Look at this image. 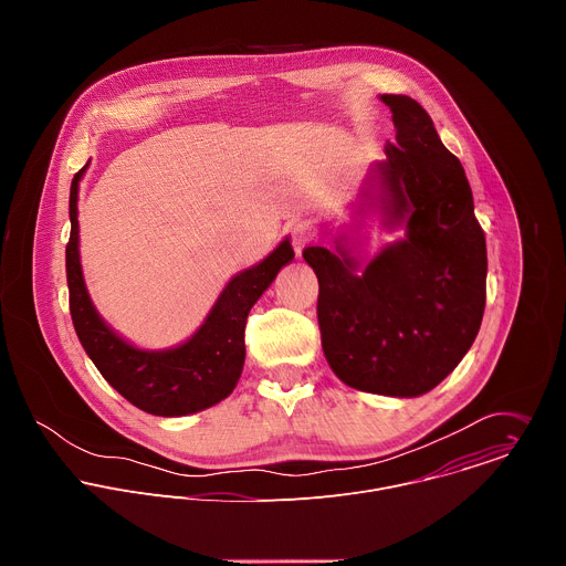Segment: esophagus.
<instances>
[{"mask_svg":"<svg viewBox=\"0 0 566 566\" xmlns=\"http://www.w3.org/2000/svg\"><path fill=\"white\" fill-rule=\"evenodd\" d=\"M289 232H291V244H293V249H295L297 255L302 253V249L308 244V241H313V237H315V228H313V223L306 221V219L295 221Z\"/></svg>","mask_w":566,"mask_h":566,"instance_id":"34e87169","label":"esophagus"}]
</instances>
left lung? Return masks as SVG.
Instances as JSON below:
<instances>
[{"label":"left lung","instance_id":"obj_1","mask_svg":"<svg viewBox=\"0 0 566 566\" xmlns=\"http://www.w3.org/2000/svg\"><path fill=\"white\" fill-rule=\"evenodd\" d=\"M396 140L376 177L391 217L408 237L382 249L356 275V262L308 247L315 271L322 352L334 374L360 391L419 396L465 356L486 306V234L474 217L459 158L441 143L430 114L410 96H380Z\"/></svg>","mask_w":566,"mask_h":566}]
</instances>
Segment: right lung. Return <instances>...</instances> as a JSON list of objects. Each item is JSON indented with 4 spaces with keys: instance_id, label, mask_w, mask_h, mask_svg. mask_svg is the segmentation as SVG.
<instances>
[{
    "instance_id": "obj_1",
    "label": "right lung",
    "mask_w": 566,
    "mask_h": 566,
    "mask_svg": "<svg viewBox=\"0 0 566 566\" xmlns=\"http://www.w3.org/2000/svg\"><path fill=\"white\" fill-rule=\"evenodd\" d=\"M85 168L75 172L71 181V234L66 244L69 311L80 345L85 347L103 378L147 415L184 417L214 406L234 389L241 376L249 311L275 280L277 271L293 260L291 244L282 241L264 262L232 277L203 327L186 345L168 352L134 349L98 317L80 271L75 201L77 181Z\"/></svg>"
}]
</instances>
